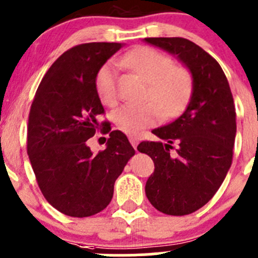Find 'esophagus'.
Here are the masks:
<instances>
[{
	"instance_id": "esophagus-1",
	"label": "esophagus",
	"mask_w": 258,
	"mask_h": 258,
	"mask_svg": "<svg viewBox=\"0 0 258 258\" xmlns=\"http://www.w3.org/2000/svg\"><path fill=\"white\" fill-rule=\"evenodd\" d=\"M128 140H130V142H131V145L135 147V150H137V145H139V142H140L139 137L134 136V135H131V136L128 137Z\"/></svg>"
}]
</instances>
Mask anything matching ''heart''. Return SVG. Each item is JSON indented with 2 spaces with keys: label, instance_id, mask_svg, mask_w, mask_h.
<instances>
[{
  "label": "heart",
  "instance_id": "heart-1",
  "mask_svg": "<svg viewBox=\"0 0 258 258\" xmlns=\"http://www.w3.org/2000/svg\"><path fill=\"white\" fill-rule=\"evenodd\" d=\"M121 61L148 82L146 92L148 102L127 103L117 108L112 114L117 128L136 135L161 121L163 114L177 116L186 107L194 90V79L188 70L175 66L170 56L152 47H139L127 52ZM95 86L103 105L108 107L117 105V69L113 62L101 66Z\"/></svg>",
  "mask_w": 258,
  "mask_h": 258
}]
</instances>
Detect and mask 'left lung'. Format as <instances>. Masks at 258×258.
<instances>
[{"instance_id":"obj_1","label":"left lung","mask_w":258,"mask_h":258,"mask_svg":"<svg viewBox=\"0 0 258 258\" xmlns=\"http://www.w3.org/2000/svg\"><path fill=\"white\" fill-rule=\"evenodd\" d=\"M145 40L176 54L194 77L186 110L173 122L152 131L167 144L142 141L137 146L155 163L145 188L151 205L166 215H189L215 196L232 163L236 137L232 93L220 63L192 41ZM171 149L176 151L173 155Z\"/></svg>"}]
</instances>
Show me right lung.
Instances as JSON below:
<instances>
[{
    "label": "right lung",
    "instance_id": "1",
    "mask_svg": "<svg viewBox=\"0 0 258 258\" xmlns=\"http://www.w3.org/2000/svg\"><path fill=\"white\" fill-rule=\"evenodd\" d=\"M121 43L91 42L67 49L38 86L27 126V153L36 181L51 206L71 217H88L108 206L113 186L135 150L121 131L98 121L105 114L95 86L97 71ZM110 133L108 147L93 155L96 132Z\"/></svg>",
    "mask_w": 258,
    "mask_h": 258
}]
</instances>
